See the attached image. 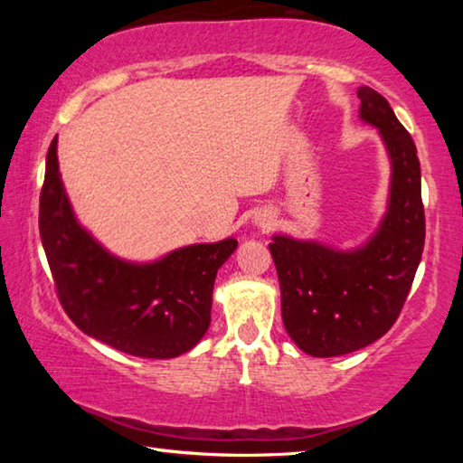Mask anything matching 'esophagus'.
<instances>
[{
	"mask_svg": "<svg viewBox=\"0 0 463 463\" xmlns=\"http://www.w3.org/2000/svg\"><path fill=\"white\" fill-rule=\"evenodd\" d=\"M257 224L263 226V229H269V224H271V216H261L260 221H257Z\"/></svg>",
	"mask_w": 463,
	"mask_h": 463,
	"instance_id": "esophagus-1",
	"label": "esophagus"
}]
</instances>
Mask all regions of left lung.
Returning <instances> with one entry per match:
<instances>
[{"mask_svg":"<svg viewBox=\"0 0 463 463\" xmlns=\"http://www.w3.org/2000/svg\"><path fill=\"white\" fill-rule=\"evenodd\" d=\"M357 96L359 118L378 128L390 159L388 206L378 229L354 249L288 234H273L269 242L284 326L312 357L354 354L386 335L401 315L425 247L417 146L386 98L367 85Z\"/></svg>","mask_w":463,"mask_h":463,"instance_id":"1","label":"left lung"}]
</instances>
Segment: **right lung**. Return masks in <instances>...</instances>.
I'll list each match as a JSON object with an SVG mask.
<instances>
[{
	"label": "right lung",
	"instance_id": "add662e5",
	"mask_svg": "<svg viewBox=\"0 0 463 463\" xmlns=\"http://www.w3.org/2000/svg\"><path fill=\"white\" fill-rule=\"evenodd\" d=\"M38 226L69 318L93 339L146 359L177 357L200 343L216 273L239 245L232 237L195 242L155 261L109 253L77 221L61 179L57 137L46 153Z\"/></svg>",
	"mask_w": 463,
	"mask_h": 463
}]
</instances>
